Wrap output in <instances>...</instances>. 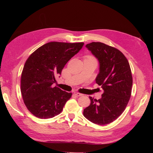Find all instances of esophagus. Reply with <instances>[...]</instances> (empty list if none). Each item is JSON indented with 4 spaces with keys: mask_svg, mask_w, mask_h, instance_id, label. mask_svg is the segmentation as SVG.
I'll return each instance as SVG.
<instances>
[{
    "mask_svg": "<svg viewBox=\"0 0 153 153\" xmlns=\"http://www.w3.org/2000/svg\"><path fill=\"white\" fill-rule=\"evenodd\" d=\"M74 94H75L76 96H83V94L80 93V92H74Z\"/></svg>",
    "mask_w": 153,
    "mask_h": 153,
    "instance_id": "34e87169",
    "label": "esophagus"
}]
</instances>
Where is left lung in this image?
Segmentation results:
<instances>
[{"instance_id":"left-lung-1","label":"left lung","mask_w":153,"mask_h":153,"mask_svg":"<svg viewBox=\"0 0 153 153\" xmlns=\"http://www.w3.org/2000/svg\"><path fill=\"white\" fill-rule=\"evenodd\" d=\"M85 47L98 60L100 72L96 82L104 92L98 100L89 96L91 104L83 114L94 124H108L123 114L130 99L131 68L126 57L117 48L100 42H92Z\"/></svg>"}]
</instances>
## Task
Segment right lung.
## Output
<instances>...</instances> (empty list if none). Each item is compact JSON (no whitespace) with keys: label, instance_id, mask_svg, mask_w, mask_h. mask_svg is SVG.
<instances>
[{"label":"right lung","instance_id":"obj_1","mask_svg":"<svg viewBox=\"0 0 153 153\" xmlns=\"http://www.w3.org/2000/svg\"><path fill=\"white\" fill-rule=\"evenodd\" d=\"M84 43L50 42L27 59L21 75V93L29 112L39 119L53 117L62 112L71 92L57 87L55 76L82 48Z\"/></svg>","mask_w":153,"mask_h":153}]
</instances>
